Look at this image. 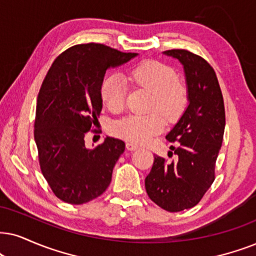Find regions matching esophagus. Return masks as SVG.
Masks as SVG:
<instances>
[{
	"mask_svg": "<svg viewBox=\"0 0 256 256\" xmlns=\"http://www.w3.org/2000/svg\"><path fill=\"white\" fill-rule=\"evenodd\" d=\"M126 148H128V150H130V151H134V150H138L139 146H138V145L134 144V143H128V144H126Z\"/></svg>",
	"mask_w": 256,
	"mask_h": 256,
	"instance_id": "1",
	"label": "esophagus"
}]
</instances>
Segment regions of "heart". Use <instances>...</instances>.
I'll list each match as a JSON object with an SVG mask.
<instances>
[{"instance_id": "b5f03b06", "label": "heart", "mask_w": 256, "mask_h": 256, "mask_svg": "<svg viewBox=\"0 0 256 256\" xmlns=\"http://www.w3.org/2000/svg\"><path fill=\"white\" fill-rule=\"evenodd\" d=\"M125 79L154 94L151 108L157 110L169 122L177 120L188 102L186 87L177 80L172 67L156 60H145L126 73ZM125 79L120 74L106 78L100 87V96L108 110L118 112L126 100ZM164 118L158 112L131 114L116 124V134L126 140L143 144L163 130Z\"/></svg>"}]
</instances>
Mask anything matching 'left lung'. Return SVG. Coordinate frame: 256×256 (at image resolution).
Segmentation results:
<instances>
[{
  "instance_id": "left-lung-1",
  "label": "left lung",
  "mask_w": 256,
  "mask_h": 256,
  "mask_svg": "<svg viewBox=\"0 0 256 256\" xmlns=\"http://www.w3.org/2000/svg\"><path fill=\"white\" fill-rule=\"evenodd\" d=\"M164 54L183 64L189 105L166 134L169 142H178L171 146L177 158L168 162L154 157L145 189L157 206L177 212L195 206L214 182L226 113L218 76L203 58L186 50Z\"/></svg>"
}]
</instances>
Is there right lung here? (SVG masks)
Here are the masks:
<instances>
[{
	"label": "right lung",
	"instance_id": "right-lung-1",
	"mask_svg": "<svg viewBox=\"0 0 256 256\" xmlns=\"http://www.w3.org/2000/svg\"><path fill=\"white\" fill-rule=\"evenodd\" d=\"M137 56L102 44H76L47 72L38 96L34 138L42 174L64 202L84 204L111 183L125 143L106 137L102 144L87 148L84 138L102 112L100 87L106 70Z\"/></svg>",
	"mask_w": 256,
	"mask_h": 256
}]
</instances>
